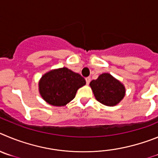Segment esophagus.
Returning <instances> with one entry per match:
<instances>
[{"label":"esophagus","instance_id":"1","mask_svg":"<svg viewBox=\"0 0 158 158\" xmlns=\"http://www.w3.org/2000/svg\"><path fill=\"white\" fill-rule=\"evenodd\" d=\"M86 79V84H89V82H90V78H89V77H86V79Z\"/></svg>","mask_w":158,"mask_h":158}]
</instances>
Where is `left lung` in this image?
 Listing matches in <instances>:
<instances>
[{"instance_id":"left-lung-1","label":"left lung","mask_w":158,"mask_h":158,"mask_svg":"<svg viewBox=\"0 0 158 158\" xmlns=\"http://www.w3.org/2000/svg\"><path fill=\"white\" fill-rule=\"evenodd\" d=\"M89 86L97 100L105 106H116L125 95L123 85L109 73L102 74L96 80H92Z\"/></svg>"}]
</instances>
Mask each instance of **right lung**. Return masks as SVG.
<instances>
[{
	"mask_svg": "<svg viewBox=\"0 0 158 158\" xmlns=\"http://www.w3.org/2000/svg\"><path fill=\"white\" fill-rule=\"evenodd\" d=\"M85 84L86 80L79 74L62 68L42 76L39 82V91L47 103L64 106L76 97L77 89Z\"/></svg>",
	"mask_w": 158,
	"mask_h": 158,
	"instance_id": "1",
	"label": "right lung"
}]
</instances>
